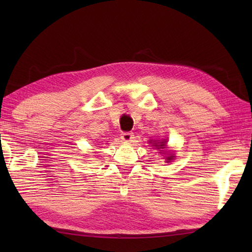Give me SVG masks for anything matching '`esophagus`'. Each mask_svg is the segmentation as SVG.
<instances>
[{"mask_svg":"<svg viewBox=\"0 0 252 252\" xmlns=\"http://www.w3.org/2000/svg\"><path fill=\"white\" fill-rule=\"evenodd\" d=\"M133 135L134 134L132 133V132H122L121 139L123 140V141H126V142H130V141H132V139L134 138Z\"/></svg>","mask_w":252,"mask_h":252,"instance_id":"obj_1","label":"esophagus"}]
</instances>
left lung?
I'll use <instances>...</instances> for the list:
<instances>
[{"instance_id":"obj_1","label":"left lung","mask_w":252,"mask_h":252,"mask_svg":"<svg viewBox=\"0 0 252 252\" xmlns=\"http://www.w3.org/2000/svg\"><path fill=\"white\" fill-rule=\"evenodd\" d=\"M160 144H161V146H158V147H162V149H163V147H164V143L160 142ZM156 146H157V144H156ZM160 149H161V148H160ZM168 159H169V160H171V157H168Z\"/></svg>"}]
</instances>
